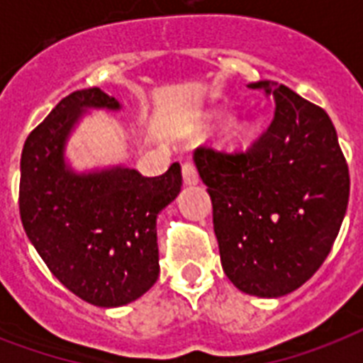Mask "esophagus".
<instances>
[{
  "mask_svg": "<svg viewBox=\"0 0 363 363\" xmlns=\"http://www.w3.org/2000/svg\"><path fill=\"white\" fill-rule=\"evenodd\" d=\"M182 179H184V184H198L199 175L196 165L192 162H184L182 164Z\"/></svg>",
  "mask_w": 363,
  "mask_h": 363,
  "instance_id": "obj_1",
  "label": "esophagus"
}]
</instances>
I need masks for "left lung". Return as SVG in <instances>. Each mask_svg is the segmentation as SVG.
<instances>
[{
  "label": "left lung",
  "instance_id": "8db88e82",
  "mask_svg": "<svg viewBox=\"0 0 363 363\" xmlns=\"http://www.w3.org/2000/svg\"><path fill=\"white\" fill-rule=\"evenodd\" d=\"M275 99L269 128L245 150L198 147L222 269L258 298L294 292L324 264L349 205V165L326 111L284 84H248Z\"/></svg>",
  "mask_w": 363,
  "mask_h": 363
}]
</instances>
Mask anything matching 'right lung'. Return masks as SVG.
<instances>
[{
    "label": "right lung",
    "instance_id": "right-lung-1",
    "mask_svg": "<svg viewBox=\"0 0 363 363\" xmlns=\"http://www.w3.org/2000/svg\"><path fill=\"white\" fill-rule=\"evenodd\" d=\"M88 109L118 111L99 88L69 94L31 131L20 158V218L43 262L69 292L121 307L158 281V213L179 196L181 165L143 177L116 165L75 173L65 143Z\"/></svg>",
    "mask_w": 363,
    "mask_h": 363
}]
</instances>
